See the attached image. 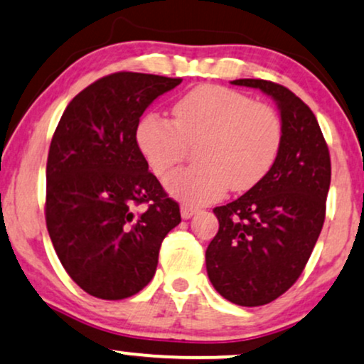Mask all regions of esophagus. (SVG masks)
<instances>
[{"label":"esophagus","mask_w":364,"mask_h":364,"mask_svg":"<svg viewBox=\"0 0 364 364\" xmlns=\"http://www.w3.org/2000/svg\"><path fill=\"white\" fill-rule=\"evenodd\" d=\"M198 212V208H195V207H191V205H181V217L185 218H191L195 215V213Z\"/></svg>","instance_id":"esophagus-1"}]
</instances>
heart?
Instances as JSON below:
<instances>
[{
	"label": "heart",
	"instance_id": "1",
	"mask_svg": "<svg viewBox=\"0 0 364 364\" xmlns=\"http://www.w3.org/2000/svg\"><path fill=\"white\" fill-rule=\"evenodd\" d=\"M137 144L156 176H164L196 146L198 164L166 178V191L190 205L217 200L227 190L246 191L268 174L282 144V122L268 105L230 87L203 85L179 98L173 122L146 115Z\"/></svg>",
	"mask_w": 364,
	"mask_h": 364
}]
</instances>
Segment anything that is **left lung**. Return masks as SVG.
<instances>
[{
	"label": "left lung",
	"mask_w": 364,
	"mask_h": 364,
	"mask_svg": "<svg viewBox=\"0 0 364 364\" xmlns=\"http://www.w3.org/2000/svg\"><path fill=\"white\" fill-rule=\"evenodd\" d=\"M271 96L282 117V144L264 178L240 198L213 208L218 232L205 252L207 273L224 299L259 307L283 295L307 264L331 186V156L312 110L288 87L235 80Z\"/></svg>",
	"instance_id": "8db88e82"
}]
</instances>
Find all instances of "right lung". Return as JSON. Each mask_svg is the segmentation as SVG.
Wrapping results in <instances>:
<instances>
[{"label":"right lung","instance_id":"obj_1","mask_svg":"<svg viewBox=\"0 0 364 364\" xmlns=\"http://www.w3.org/2000/svg\"><path fill=\"white\" fill-rule=\"evenodd\" d=\"M179 82L142 73L105 76L74 96L52 137L47 230L73 282L96 299L142 290L161 242L181 222L135 137L149 105Z\"/></svg>","mask_w":364,"mask_h":364}]
</instances>
